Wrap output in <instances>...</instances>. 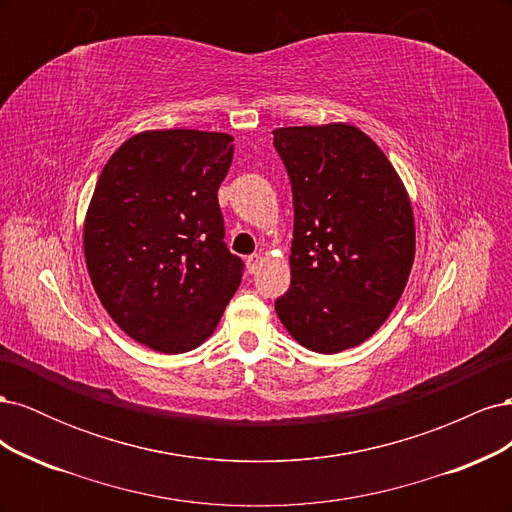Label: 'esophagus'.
Returning a JSON list of instances; mask_svg holds the SVG:
<instances>
[{"mask_svg":"<svg viewBox=\"0 0 512 512\" xmlns=\"http://www.w3.org/2000/svg\"><path fill=\"white\" fill-rule=\"evenodd\" d=\"M260 262H262V258L258 254H252V256L245 258V267H247V271H250V273H256L258 267H260Z\"/></svg>","mask_w":512,"mask_h":512,"instance_id":"esophagus-1","label":"esophagus"}]
</instances>
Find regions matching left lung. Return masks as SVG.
<instances>
[{
  "label": "left lung",
  "mask_w": 512,
  "mask_h": 512,
  "mask_svg": "<svg viewBox=\"0 0 512 512\" xmlns=\"http://www.w3.org/2000/svg\"><path fill=\"white\" fill-rule=\"evenodd\" d=\"M292 188L290 288L275 312L297 342L333 354L389 318L414 262L404 183L382 149L346 123L280 128Z\"/></svg>",
  "instance_id": "1"
}]
</instances>
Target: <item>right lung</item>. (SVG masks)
<instances>
[{
	"label": "right lung",
	"mask_w": 512,
	"mask_h": 512,
	"mask_svg": "<svg viewBox=\"0 0 512 512\" xmlns=\"http://www.w3.org/2000/svg\"><path fill=\"white\" fill-rule=\"evenodd\" d=\"M232 136L156 130L102 168L85 220L87 271L104 309L138 344L179 354L218 327L243 277L224 241L218 190Z\"/></svg>",
	"instance_id": "obj_1"
}]
</instances>
